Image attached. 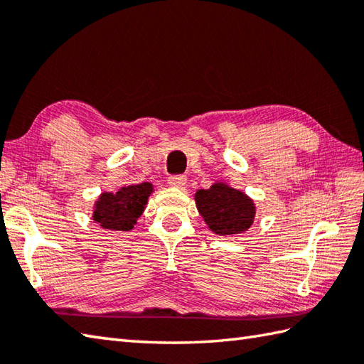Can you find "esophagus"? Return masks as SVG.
<instances>
[{"label": "esophagus", "mask_w": 364, "mask_h": 364, "mask_svg": "<svg viewBox=\"0 0 364 364\" xmlns=\"http://www.w3.org/2000/svg\"><path fill=\"white\" fill-rule=\"evenodd\" d=\"M167 183H168L170 186H172V188L183 189L184 186H186V183H188V178L184 176V175H172V176H168Z\"/></svg>", "instance_id": "obj_1"}]
</instances>
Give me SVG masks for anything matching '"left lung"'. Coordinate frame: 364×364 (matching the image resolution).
Instances as JSON below:
<instances>
[{"mask_svg":"<svg viewBox=\"0 0 364 364\" xmlns=\"http://www.w3.org/2000/svg\"><path fill=\"white\" fill-rule=\"evenodd\" d=\"M196 203L215 235L242 233L253 223L255 206L252 200L225 184L218 183L210 189H200L196 194Z\"/></svg>","mask_w":364,"mask_h":364,"instance_id":"1","label":"left lung"}]
</instances>
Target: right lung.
I'll list each match as a JSON object with an SVG mask.
<instances>
[{
    "mask_svg": "<svg viewBox=\"0 0 364 364\" xmlns=\"http://www.w3.org/2000/svg\"><path fill=\"white\" fill-rule=\"evenodd\" d=\"M151 194V184L141 183L120 189L117 194H103L97 202L94 219L107 230L128 231L142 214L146 198Z\"/></svg>",
    "mask_w": 364,
    "mask_h": 364,
    "instance_id": "right-lung-1",
    "label": "right lung"
}]
</instances>
